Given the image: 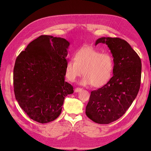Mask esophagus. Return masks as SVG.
Segmentation results:
<instances>
[{
    "instance_id": "obj_1",
    "label": "esophagus",
    "mask_w": 151,
    "mask_h": 151,
    "mask_svg": "<svg viewBox=\"0 0 151 151\" xmlns=\"http://www.w3.org/2000/svg\"><path fill=\"white\" fill-rule=\"evenodd\" d=\"M82 90V89L81 88H76L75 89V92H80V91H81Z\"/></svg>"
}]
</instances>
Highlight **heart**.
Wrapping results in <instances>:
<instances>
[{
    "label": "heart",
    "mask_w": 151,
    "mask_h": 151,
    "mask_svg": "<svg viewBox=\"0 0 151 151\" xmlns=\"http://www.w3.org/2000/svg\"><path fill=\"white\" fill-rule=\"evenodd\" d=\"M114 63L109 54L101 53L92 47L84 46L77 50L74 59H69L65 67L68 80L75 82L83 73L80 84H92L99 88L106 84L113 75Z\"/></svg>",
    "instance_id": "b5f03b06"
}]
</instances>
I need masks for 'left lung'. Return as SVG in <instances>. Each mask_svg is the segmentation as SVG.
<instances>
[{
  "label": "left lung",
  "instance_id": "8db88e82",
  "mask_svg": "<svg viewBox=\"0 0 151 151\" xmlns=\"http://www.w3.org/2000/svg\"><path fill=\"white\" fill-rule=\"evenodd\" d=\"M105 43L113 57V76L101 88L91 92L86 114L92 121L108 124L122 116L139 90L141 62L124 40L101 37L96 45Z\"/></svg>",
  "mask_w": 151,
  "mask_h": 151
}]
</instances>
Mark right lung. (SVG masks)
<instances>
[{
  "label": "right lung",
  "mask_w": 151,
  "mask_h": 151,
  "mask_svg": "<svg viewBox=\"0 0 151 151\" xmlns=\"http://www.w3.org/2000/svg\"><path fill=\"white\" fill-rule=\"evenodd\" d=\"M70 43L65 38L41 35L31 42L15 61V98L29 117L39 123L58 118L65 97L73 88L65 81Z\"/></svg>",
  "instance_id": "add662e5"
}]
</instances>
